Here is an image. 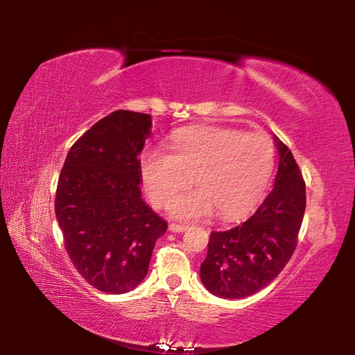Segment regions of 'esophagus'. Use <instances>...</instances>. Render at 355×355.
<instances>
[{
	"label": "esophagus",
	"mask_w": 355,
	"mask_h": 355,
	"mask_svg": "<svg viewBox=\"0 0 355 355\" xmlns=\"http://www.w3.org/2000/svg\"><path fill=\"white\" fill-rule=\"evenodd\" d=\"M168 230L171 232H182L188 230V225H180V223H168Z\"/></svg>",
	"instance_id": "obj_1"
}]
</instances>
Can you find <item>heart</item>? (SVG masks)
<instances>
[{
  "instance_id": "heart-1",
  "label": "heart",
  "mask_w": 355,
  "mask_h": 355,
  "mask_svg": "<svg viewBox=\"0 0 355 355\" xmlns=\"http://www.w3.org/2000/svg\"><path fill=\"white\" fill-rule=\"evenodd\" d=\"M274 166V144L265 133L194 125L171 135L170 153L146 149L141 175L148 197L159 207L168 206L196 176L200 188L171 206L179 218H202L216 209L222 219H239L262 198Z\"/></svg>"
}]
</instances>
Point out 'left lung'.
Returning <instances> with one entry per match:
<instances>
[{
    "mask_svg": "<svg viewBox=\"0 0 355 355\" xmlns=\"http://www.w3.org/2000/svg\"><path fill=\"white\" fill-rule=\"evenodd\" d=\"M280 163L272 191L252 218L228 231H211L200 268L202 284L220 297L259 292L283 271L297 245L306 194L290 149L275 137Z\"/></svg>",
    "mask_w": 355,
    "mask_h": 355,
    "instance_id": "obj_1",
    "label": "left lung"
}]
</instances>
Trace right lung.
<instances>
[{
    "instance_id": "obj_1",
    "label": "right lung",
    "mask_w": 355,
    "mask_h": 355,
    "mask_svg": "<svg viewBox=\"0 0 355 355\" xmlns=\"http://www.w3.org/2000/svg\"><path fill=\"white\" fill-rule=\"evenodd\" d=\"M151 115L114 111L67 155L55 210L75 270L94 288L125 293L141 283L155 241L167 231L141 198V161Z\"/></svg>"
}]
</instances>
